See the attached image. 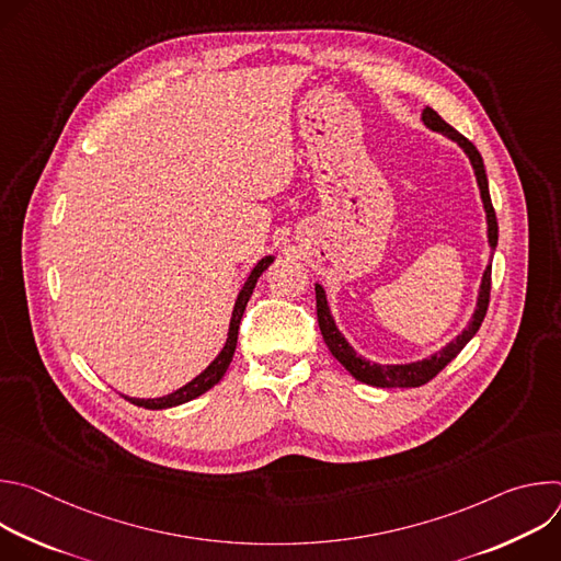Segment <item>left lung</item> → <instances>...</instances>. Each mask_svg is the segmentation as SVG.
Masks as SVG:
<instances>
[{"mask_svg": "<svg viewBox=\"0 0 561 561\" xmlns=\"http://www.w3.org/2000/svg\"><path fill=\"white\" fill-rule=\"evenodd\" d=\"M422 119L428 128L437 130V133H444L446 137L455 139L463 150L466 154L470 157V164L474 169V175H477V184H479V191H482V202H484V208H486V219H489V242H491V251H495L497 247V215H495V208H493V202H491V193H489V180H486V171H484V159L482 154H479V150L474 148V144L470 139H466L461 133H457L450 124H446L433 108H424L422 113ZM491 271H493V264L486 266V273H484V279H482V286H479V299H477V308H474V314L470 319L468 329L457 335V340H453L446 348H442L439 353H435L433 357L428 359H422V362H415V364H402V366H381V364H370L368 359L359 357L351 346L348 342L340 335L333 317H331V310H329V304H327V295H324V288L322 286H314V299H317V322H319V331H322V337L329 346V351L333 353V357L362 383H370V386H377V388H417V386H424L428 383L433 377H437L446 364H450L457 353L472 340V335L479 331V327H482L484 317H486V310H489V301H491Z\"/></svg>", "mask_w": 561, "mask_h": 561, "instance_id": "left-lung-1", "label": "left lung"}]
</instances>
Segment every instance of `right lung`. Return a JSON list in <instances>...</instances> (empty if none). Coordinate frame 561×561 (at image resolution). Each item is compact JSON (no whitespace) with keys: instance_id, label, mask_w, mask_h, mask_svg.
Listing matches in <instances>:
<instances>
[{"instance_id":"obj_1","label":"right lung","mask_w":561,"mask_h":561,"mask_svg":"<svg viewBox=\"0 0 561 561\" xmlns=\"http://www.w3.org/2000/svg\"><path fill=\"white\" fill-rule=\"evenodd\" d=\"M273 264V257H264L255 268L253 273L249 275L242 293L237 295V301H234V310H232V317H230V329H228V340L221 348V353L215 357V362L202 373L197 375L193 381H188L186 386H182L180 390L167 394V397H157V399H135V397H126L130 404L135 407H141V409H150V411H157V409H171V407H180V404H186L191 402V399L204 394L206 390H210L226 373L228 364L232 362V355H234V346H237V333H239V322H242V314L247 310V304L253 295V288L260 279V275Z\"/></svg>"}]
</instances>
